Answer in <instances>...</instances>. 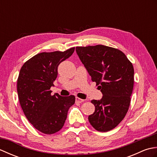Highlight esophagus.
<instances>
[{
  "label": "esophagus",
  "mask_w": 157,
  "mask_h": 157,
  "mask_svg": "<svg viewBox=\"0 0 157 157\" xmlns=\"http://www.w3.org/2000/svg\"><path fill=\"white\" fill-rule=\"evenodd\" d=\"M84 100L81 99V98H78V97L75 98V102H77V103H82V102H84Z\"/></svg>",
  "instance_id": "obj_1"
}]
</instances>
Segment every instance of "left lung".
Instances as JSON below:
<instances>
[{
    "label": "left lung",
    "instance_id": "obj_1",
    "mask_svg": "<svg viewBox=\"0 0 157 157\" xmlns=\"http://www.w3.org/2000/svg\"><path fill=\"white\" fill-rule=\"evenodd\" d=\"M75 50L102 94L101 100L91 101L95 111L89 115V122L97 131H110L128 111L134 88V67L124 53L109 46H78Z\"/></svg>",
    "mask_w": 157,
    "mask_h": 157
}]
</instances>
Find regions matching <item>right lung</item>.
I'll list each match as a JSON object with an SVG mask.
<instances>
[{
	"label": "right lung",
	"mask_w": 157,
	"mask_h": 157,
	"mask_svg": "<svg viewBox=\"0 0 157 157\" xmlns=\"http://www.w3.org/2000/svg\"><path fill=\"white\" fill-rule=\"evenodd\" d=\"M75 47L64 52H41L26 61L20 69L17 94L23 113L34 128L46 134L59 132L64 125L74 96L51 95L58 66L71 56Z\"/></svg>",
	"instance_id": "right-lung-1"
}]
</instances>
